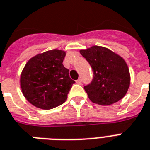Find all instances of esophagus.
Segmentation results:
<instances>
[{
	"label": "esophagus",
	"mask_w": 150,
	"mask_h": 150,
	"mask_svg": "<svg viewBox=\"0 0 150 150\" xmlns=\"http://www.w3.org/2000/svg\"><path fill=\"white\" fill-rule=\"evenodd\" d=\"M76 83L79 84V85H80V84H81V79H78V80H76Z\"/></svg>",
	"instance_id": "1"
}]
</instances>
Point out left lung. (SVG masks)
Listing matches in <instances>:
<instances>
[{"mask_svg":"<svg viewBox=\"0 0 150 150\" xmlns=\"http://www.w3.org/2000/svg\"><path fill=\"white\" fill-rule=\"evenodd\" d=\"M93 71L92 82L84 88L92 103L109 105L126 96L130 85L129 68L123 58L112 51L94 45L80 50Z\"/></svg>","mask_w":150,"mask_h":150,"instance_id":"obj_1","label":"left lung"}]
</instances>
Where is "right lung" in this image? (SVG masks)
I'll return each mask as SVG.
<instances>
[{
  "label": "right lung",
  "mask_w": 150,
  "mask_h": 150,
  "mask_svg": "<svg viewBox=\"0 0 150 150\" xmlns=\"http://www.w3.org/2000/svg\"><path fill=\"white\" fill-rule=\"evenodd\" d=\"M65 52L53 49L34 56L21 74L23 95L33 105L51 109L66 101L75 81L62 62Z\"/></svg>",
  "instance_id": "1"
}]
</instances>
